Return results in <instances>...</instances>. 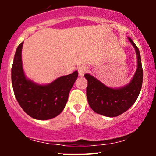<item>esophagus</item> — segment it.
<instances>
[{
    "label": "esophagus",
    "instance_id": "1",
    "mask_svg": "<svg viewBox=\"0 0 156 156\" xmlns=\"http://www.w3.org/2000/svg\"><path fill=\"white\" fill-rule=\"evenodd\" d=\"M88 71V67L86 66H80L78 68V72L80 76H83L84 73H86Z\"/></svg>",
    "mask_w": 156,
    "mask_h": 156
}]
</instances>
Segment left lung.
Listing matches in <instances>:
<instances>
[{
    "instance_id": "8db88e82",
    "label": "left lung",
    "mask_w": 156,
    "mask_h": 156,
    "mask_svg": "<svg viewBox=\"0 0 156 156\" xmlns=\"http://www.w3.org/2000/svg\"><path fill=\"white\" fill-rule=\"evenodd\" d=\"M128 40L133 45L137 56V69L130 82L119 88H112L94 78L85 74L87 80V98L90 108L95 112L107 117H116L126 112L136 102L143 83V68L139 49L131 38Z\"/></svg>"
}]
</instances>
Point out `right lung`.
<instances>
[{
	"instance_id": "1",
	"label": "right lung",
	"mask_w": 156,
	"mask_h": 156,
	"mask_svg": "<svg viewBox=\"0 0 156 156\" xmlns=\"http://www.w3.org/2000/svg\"><path fill=\"white\" fill-rule=\"evenodd\" d=\"M22 42L16 51L11 76L15 97L22 108L37 120H48L60 114L78 78V72L56 78L48 84H38L26 77L22 62Z\"/></svg>"
}]
</instances>
